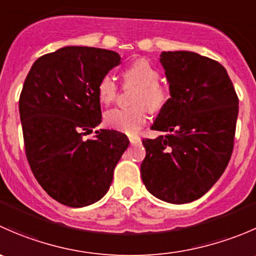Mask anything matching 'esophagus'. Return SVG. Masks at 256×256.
I'll return each mask as SVG.
<instances>
[{
	"label": "esophagus",
	"instance_id": "esophagus-1",
	"mask_svg": "<svg viewBox=\"0 0 256 256\" xmlns=\"http://www.w3.org/2000/svg\"><path fill=\"white\" fill-rule=\"evenodd\" d=\"M128 140H130L131 144H136L140 142V138H138V136H136V135H130V136H128Z\"/></svg>",
	"mask_w": 256,
	"mask_h": 256
}]
</instances>
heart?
<instances>
[{"mask_svg":"<svg viewBox=\"0 0 256 256\" xmlns=\"http://www.w3.org/2000/svg\"><path fill=\"white\" fill-rule=\"evenodd\" d=\"M126 82L138 85V89L134 98V104L138 106L128 109H112L105 114V122L114 130L126 134H135L144 125L147 120V109L157 112L168 102L170 92L164 85L160 84V74L157 69L146 59L132 62L124 70ZM100 102L110 104L118 94V84L112 76H102L98 85ZM141 104H144L141 106Z\"/></svg>","mask_w":256,"mask_h":256,"instance_id":"1","label":"heart"}]
</instances>
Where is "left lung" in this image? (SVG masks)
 <instances>
[{"label": "left lung", "mask_w": 256, "mask_h": 256, "mask_svg": "<svg viewBox=\"0 0 256 256\" xmlns=\"http://www.w3.org/2000/svg\"><path fill=\"white\" fill-rule=\"evenodd\" d=\"M171 98L144 138L141 177L152 196L172 204L198 200L213 187L233 152L239 100L226 68L187 50L160 56Z\"/></svg>", "instance_id": "left-lung-1"}]
</instances>
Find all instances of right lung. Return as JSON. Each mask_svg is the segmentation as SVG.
Returning a JSON list of instances; mask_svg holds the SVG:
<instances>
[{"label":"right lung","mask_w":256,"mask_h":256,"mask_svg":"<svg viewBox=\"0 0 256 256\" xmlns=\"http://www.w3.org/2000/svg\"><path fill=\"white\" fill-rule=\"evenodd\" d=\"M120 60L116 52L68 46L38 58L23 84L20 116L28 164L43 190L68 207H86L106 194L130 144L115 130L82 138L102 122L98 85Z\"/></svg>","instance_id":"1"}]
</instances>
